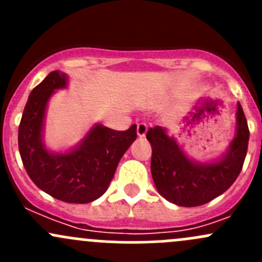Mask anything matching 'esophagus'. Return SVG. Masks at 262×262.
I'll return each mask as SVG.
<instances>
[{
    "instance_id": "34e87169",
    "label": "esophagus",
    "mask_w": 262,
    "mask_h": 262,
    "mask_svg": "<svg viewBox=\"0 0 262 262\" xmlns=\"http://www.w3.org/2000/svg\"><path fill=\"white\" fill-rule=\"evenodd\" d=\"M147 130L148 126L144 123H139L138 125H137V136H138L139 138H143V137L146 136Z\"/></svg>"
}]
</instances>
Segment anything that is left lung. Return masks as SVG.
Listing matches in <instances>:
<instances>
[{"mask_svg": "<svg viewBox=\"0 0 262 262\" xmlns=\"http://www.w3.org/2000/svg\"><path fill=\"white\" fill-rule=\"evenodd\" d=\"M236 121V136L226 153L213 162H198L187 157L162 126L148 129L147 139L152 147L150 172L158 192L166 200L180 207H198L229 189L241 172L250 138L239 102Z\"/></svg>", "mask_w": 262, "mask_h": 262, "instance_id": "8db88e82", "label": "left lung"}]
</instances>
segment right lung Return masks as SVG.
Here are the masks:
<instances>
[{"label": "right lung", "mask_w": 262, "mask_h": 262, "mask_svg": "<svg viewBox=\"0 0 262 262\" xmlns=\"http://www.w3.org/2000/svg\"><path fill=\"white\" fill-rule=\"evenodd\" d=\"M67 83L66 73L53 71L30 92L18 126V150L29 178L39 189L62 202L84 204L107 190L119 161L136 141L137 125L120 132L95 124L72 149H47V105L55 90L66 89Z\"/></svg>", "instance_id": "1"}]
</instances>
